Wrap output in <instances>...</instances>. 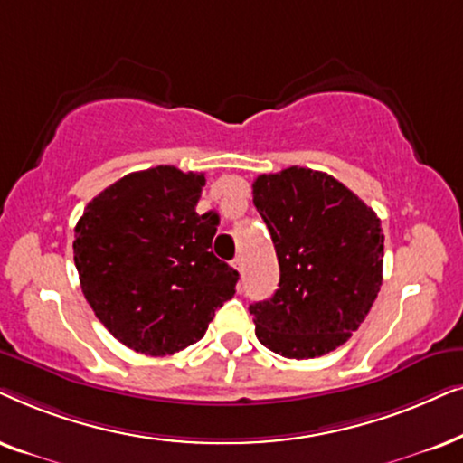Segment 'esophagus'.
I'll return each instance as SVG.
<instances>
[{"label":"esophagus","instance_id":"1","mask_svg":"<svg viewBox=\"0 0 463 463\" xmlns=\"http://www.w3.org/2000/svg\"><path fill=\"white\" fill-rule=\"evenodd\" d=\"M232 267H235L239 273H241V270H243V258L241 256L235 258V260H232Z\"/></svg>","mask_w":463,"mask_h":463}]
</instances>
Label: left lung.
Returning <instances> with one entry per match:
<instances>
[{
	"label": "left lung",
	"mask_w": 463,
	"mask_h": 463,
	"mask_svg": "<svg viewBox=\"0 0 463 463\" xmlns=\"http://www.w3.org/2000/svg\"><path fill=\"white\" fill-rule=\"evenodd\" d=\"M254 205L279 260V289L250 305L264 347L292 360L330 354L360 328L383 281V228L322 171L258 175Z\"/></svg>",
	"instance_id": "8db88e82"
}]
</instances>
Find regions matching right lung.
I'll return each mask as SVG.
<instances>
[{"mask_svg":"<svg viewBox=\"0 0 463 463\" xmlns=\"http://www.w3.org/2000/svg\"><path fill=\"white\" fill-rule=\"evenodd\" d=\"M203 174L135 171L97 194L76 224L73 262L99 322L128 349L171 355L201 341L239 273L213 256L218 215L196 213Z\"/></svg>","mask_w":463,"mask_h":463,"instance_id":"add662e5","label":"right lung"}]
</instances>
